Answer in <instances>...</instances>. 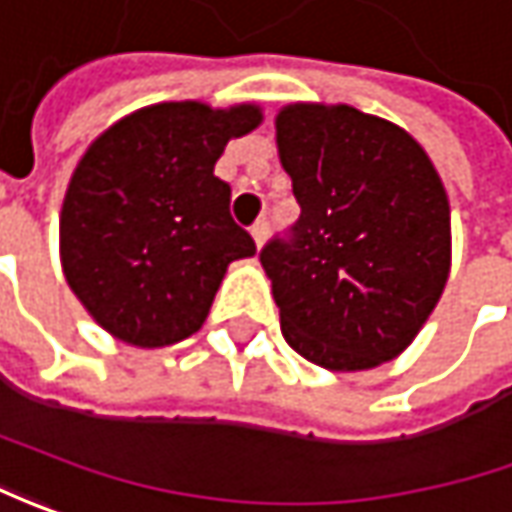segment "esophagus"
I'll list each match as a JSON object with an SVG mask.
<instances>
[{"mask_svg":"<svg viewBox=\"0 0 512 512\" xmlns=\"http://www.w3.org/2000/svg\"><path fill=\"white\" fill-rule=\"evenodd\" d=\"M266 235H269V221H266V218H260V221L252 223V238H255L257 246H263Z\"/></svg>","mask_w":512,"mask_h":512,"instance_id":"34e87169","label":"esophagus"}]
</instances>
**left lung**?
Wrapping results in <instances>:
<instances>
[{
  "instance_id": "1",
  "label": "left lung",
  "mask_w": 512,
  "mask_h": 512,
  "mask_svg": "<svg viewBox=\"0 0 512 512\" xmlns=\"http://www.w3.org/2000/svg\"><path fill=\"white\" fill-rule=\"evenodd\" d=\"M277 147L300 218L260 249L286 343L328 371L397 357L450 272V206L425 150L354 107L291 104Z\"/></svg>"
}]
</instances>
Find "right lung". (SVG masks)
Wrapping results in <instances>:
<instances>
[{"mask_svg":"<svg viewBox=\"0 0 512 512\" xmlns=\"http://www.w3.org/2000/svg\"><path fill=\"white\" fill-rule=\"evenodd\" d=\"M255 104L169 101L121 118L84 152L62 206V266L84 309L118 340L172 345L203 326L226 266L255 255L215 175Z\"/></svg>","mask_w":512,"mask_h":512,"instance_id":"1","label":"right lung"}]
</instances>
